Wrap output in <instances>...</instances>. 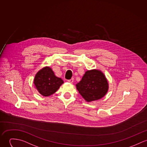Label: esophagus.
I'll list each match as a JSON object with an SVG mask.
<instances>
[{"label": "esophagus", "instance_id": "34e87169", "mask_svg": "<svg viewBox=\"0 0 147 147\" xmlns=\"http://www.w3.org/2000/svg\"><path fill=\"white\" fill-rule=\"evenodd\" d=\"M73 80H74V79H73V78H71V79L68 80V82H69V83H72L73 82Z\"/></svg>", "mask_w": 147, "mask_h": 147}]
</instances>
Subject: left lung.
Masks as SVG:
<instances>
[{"mask_svg": "<svg viewBox=\"0 0 147 147\" xmlns=\"http://www.w3.org/2000/svg\"><path fill=\"white\" fill-rule=\"evenodd\" d=\"M76 87L83 98L91 102L104 97L109 90V83L101 71L92 69L85 73Z\"/></svg>", "mask_w": 147, "mask_h": 147, "instance_id": "left-lung-1", "label": "left lung"}]
</instances>
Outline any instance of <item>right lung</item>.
I'll return each instance as SVG.
<instances>
[{
  "mask_svg": "<svg viewBox=\"0 0 147 147\" xmlns=\"http://www.w3.org/2000/svg\"><path fill=\"white\" fill-rule=\"evenodd\" d=\"M63 83V80L56 77L51 68L49 67L39 70L34 79L36 88L41 94L45 97L55 93Z\"/></svg>",
  "mask_w": 147,
  "mask_h": 147,
  "instance_id": "1",
  "label": "right lung"
}]
</instances>
